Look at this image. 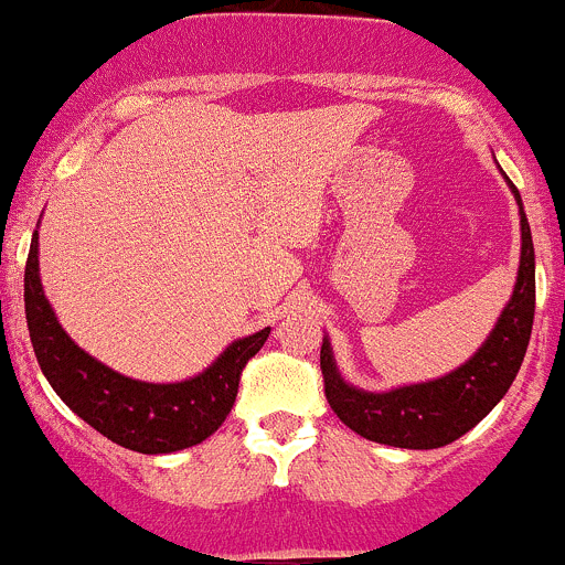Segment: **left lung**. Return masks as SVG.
Segmentation results:
<instances>
[{"label": "left lung", "instance_id": "obj_1", "mask_svg": "<svg viewBox=\"0 0 565 565\" xmlns=\"http://www.w3.org/2000/svg\"><path fill=\"white\" fill-rule=\"evenodd\" d=\"M515 202L519 191L510 182ZM535 316V252L527 216L521 207V266L513 297L499 316L488 341L475 358L447 374L422 385L369 394L341 380L332 360L330 341L321 343L324 396L335 416L358 435L399 449H438L469 433L508 394L510 383L527 352Z\"/></svg>", "mask_w": 565, "mask_h": 565}]
</instances>
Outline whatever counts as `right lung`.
Masks as SVG:
<instances>
[{"mask_svg":"<svg viewBox=\"0 0 565 565\" xmlns=\"http://www.w3.org/2000/svg\"><path fill=\"white\" fill-rule=\"evenodd\" d=\"M24 310L38 366L55 394L96 433L141 455L177 452L216 433L235 405L241 372L271 332L266 327L241 338L207 372L185 383L125 377L83 352L57 324L38 277V230L24 268Z\"/></svg>","mask_w":565,"mask_h":565,"instance_id":"add662e5","label":"right lung"}]
</instances>
